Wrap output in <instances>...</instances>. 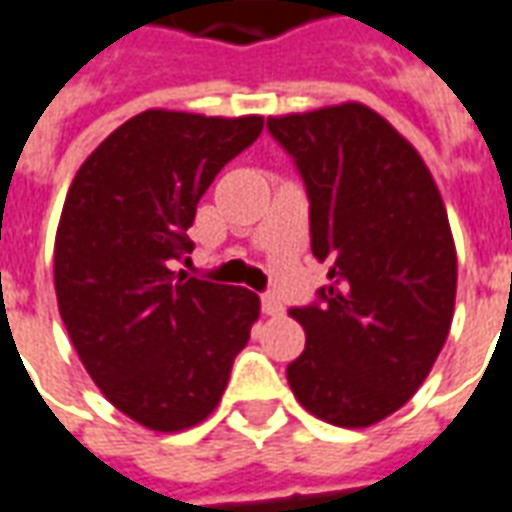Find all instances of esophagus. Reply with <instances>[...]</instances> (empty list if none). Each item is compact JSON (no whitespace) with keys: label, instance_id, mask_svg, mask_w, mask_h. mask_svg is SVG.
Instances as JSON below:
<instances>
[{"label":"esophagus","instance_id":"esophagus-1","mask_svg":"<svg viewBox=\"0 0 512 512\" xmlns=\"http://www.w3.org/2000/svg\"><path fill=\"white\" fill-rule=\"evenodd\" d=\"M260 305H263V313L266 316H282V302H280V296H274V293H263L260 296Z\"/></svg>","mask_w":512,"mask_h":512}]
</instances>
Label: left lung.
Segmentation results:
<instances>
[{"label": "left lung", "mask_w": 512, "mask_h": 512, "mask_svg": "<svg viewBox=\"0 0 512 512\" xmlns=\"http://www.w3.org/2000/svg\"><path fill=\"white\" fill-rule=\"evenodd\" d=\"M310 199V249L330 263L318 302L293 307L305 352L293 396L335 427L396 413L441 355L457 255L441 191L416 149L360 102L271 116Z\"/></svg>", "instance_id": "left-lung-1"}]
</instances>
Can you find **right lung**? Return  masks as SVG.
Listing matches in <instances>:
<instances>
[{"label":"right lung","instance_id":"obj_1","mask_svg":"<svg viewBox=\"0 0 512 512\" xmlns=\"http://www.w3.org/2000/svg\"><path fill=\"white\" fill-rule=\"evenodd\" d=\"M263 116L144 110L71 182L55 235L60 318L91 380L155 432L205 421L260 316L257 293L171 271L194 249L196 205Z\"/></svg>","mask_w":512,"mask_h":512}]
</instances>
